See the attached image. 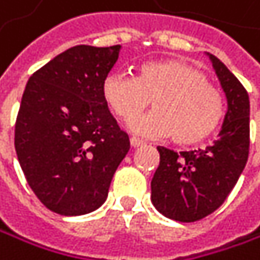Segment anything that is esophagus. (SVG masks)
<instances>
[{
    "label": "esophagus",
    "instance_id": "1",
    "mask_svg": "<svg viewBox=\"0 0 260 260\" xmlns=\"http://www.w3.org/2000/svg\"><path fill=\"white\" fill-rule=\"evenodd\" d=\"M144 144H145V142H144L142 139L136 138V136H132V138H130V145L135 147V148H136V147H142Z\"/></svg>",
    "mask_w": 260,
    "mask_h": 260
}]
</instances>
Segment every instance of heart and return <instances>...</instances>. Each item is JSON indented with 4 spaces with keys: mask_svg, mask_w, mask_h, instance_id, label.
Returning a JSON list of instances; mask_svg holds the SVG:
<instances>
[{
    "mask_svg": "<svg viewBox=\"0 0 260 260\" xmlns=\"http://www.w3.org/2000/svg\"><path fill=\"white\" fill-rule=\"evenodd\" d=\"M103 96L124 122L136 119L151 101L154 112L135 121L132 128L145 136H172L179 145L207 139L223 116L219 91L199 69L181 59L144 62L135 76L112 73L103 82Z\"/></svg>",
    "mask_w": 260,
    "mask_h": 260,
    "instance_id": "obj_1",
    "label": "heart"
}]
</instances>
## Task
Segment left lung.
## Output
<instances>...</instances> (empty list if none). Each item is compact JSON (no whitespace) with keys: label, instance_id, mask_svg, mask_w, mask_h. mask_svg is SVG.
Returning <instances> with one entry per match:
<instances>
[{"label":"left lung","instance_id":"8db88e82","mask_svg":"<svg viewBox=\"0 0 260 260\" xmlns=\"http://www.w3.org/2000/svg\"><path fill=\"white\" fill-rule=\"evenodd\" d=\"M207 55L226 98L219 138L204 150L176 153L157 147L159 166L151 179L153 205L166 217L179 222H194L217 210L236 185L248 159V93L220 59Z\"/></svg>","mask_w":260,"mask_h":260}]
</instances>
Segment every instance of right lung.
Listing matches in <instances>:
<instances>
[{
  "label": "right lung",
  "instance_id": "obj_1",
  "mask_svg": "<svg viewBox=\"0 0 260 260\" xmlns=\"http://www.w3.org/2000/svg\"><path fill=\"white\" fill-rule=\"evenodd\" d=\"M121 46H75L27 81L15 150L27 184L52 211L81 216L100 208L130 148L103 96Z\"/></svg>",
  "mask_w": 260,
  "mask_h": 260
}]
</instances>
